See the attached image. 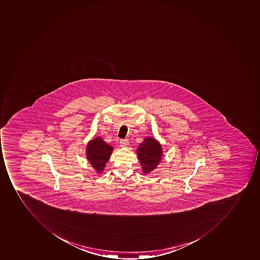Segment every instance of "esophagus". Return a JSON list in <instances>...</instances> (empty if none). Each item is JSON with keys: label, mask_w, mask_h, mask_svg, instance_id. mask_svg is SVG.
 Masks as SVG:
<instances>
[{"label": "esophagus", "mask_w": 260, "mask_h": 260, "mask_svg": "<svg viewBox=\"0 0 260 260\" xmlns=\"http://www.w3.org/2000/svg\"><path fill=\"white\" fill-rule=\"evenodd\" d=\"M119 144H120L121 147H123V148H125V147H127L128 141L127 140H121Z\"/></svg>", "instance_id": "esophagus-1"}]
</instances>
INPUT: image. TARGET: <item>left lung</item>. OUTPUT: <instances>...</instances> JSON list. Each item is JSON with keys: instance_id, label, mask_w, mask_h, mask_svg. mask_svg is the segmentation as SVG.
<instances>
[{"instance_id": "8db88e82", "label": "left lung", "mask_w": 260, "mask_h": 260, "mask_svg": "<svg viewBox=\"0 0 260 260\" xmlns=\"http://www.w3.org/2000/svg\"><path fill=\"white\" fill-rule=\"evenodd\" d=\"M162 148L159 141L146 137L137 148V154L142 173L148 174L155 170L162 160Z\"/></svg>"}]
</instances>
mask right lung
<instances>
[{
    "instance_id": "right-lung-1",
    "label": "right lung",
    "mask_w": 260,
    "mask_h": 260,
    "mask_svg": "<svg viewBox=\"0 0 260 260\" xmlns=\"http://www.w3.org/2000/svg\"><path fill=\"white\" fill-rule=\"evenodd\" d=\"M113 148L105 142L101 137L90 140L86 148V156L92 168L99 174L103 173L110 158Z\"/></svg>"
}]
</instances>
